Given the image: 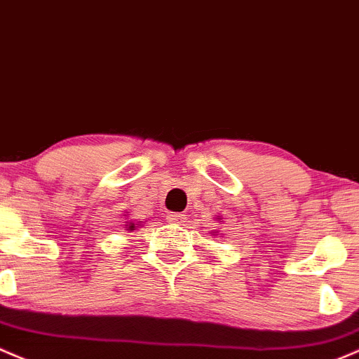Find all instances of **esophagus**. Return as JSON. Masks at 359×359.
Here are the masks:
<instances>
[{"instance_id":"1","label":"esophagus","mask_w":359,"mask_h":359,"mask_svg":"<svg viewBox=\"0 0 359 359\" xmlns=\"http://www.w3.org/2000/svg\"><path fill=\"white\" fill-rule=\"evenodd\" d=\"M167 220L172 222V224H182L186 220V215L184 213H168Z\"/></svg>"}]
</instances>
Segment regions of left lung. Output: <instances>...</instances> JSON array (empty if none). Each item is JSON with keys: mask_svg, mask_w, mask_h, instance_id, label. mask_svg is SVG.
<instances>
[{"mask_svg": "<svg viewBox=\"0 0 359 359\" xmlns=\"http://www.w3.org/2000/svg\"><path fill=\"white\" fill-rule=\"evenodd\" d=\"M218 220H220V222H222V218H220V217H218ZM211 233H213V236H218V230H215V232H211Z\"/></svg>", "mask_w": 359, "mask_h": 359, "instance_id": "8db88e82", "label": "left lung"}]
</instances>
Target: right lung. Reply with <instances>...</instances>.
I'll list each match as a JSON object with an SVG mask.
<instances>
[{
  "instance_id": "right-lung-1",
  "label": "right lung",
  "mask_w": 359,
  "mask_h": 359,
  "mask_svg": "<svg viewBox=\"0 0 359 359\" xmlns=\"http://www.w3.org/2000/svg\"><path fill=\"white\" fill-rule=\"evenodd\" d=\"M123 217H126V222H123V225H126V230H129V232H132V230H135L137 227H142V224L141 222H135V220H132V218H129V215H123Z\"/></svg>"
}]
</instances>
